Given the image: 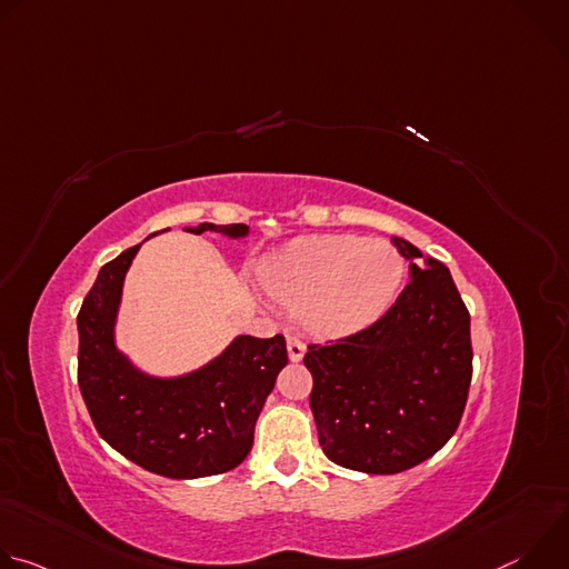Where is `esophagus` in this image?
<instances>
[{"label": "esophagus", "instance_id": "obj_1", "mask_svg": "<svg viewBox=\"0 0 569 569\" xmlns=\"http://www.w3.org/2000/svg\"><path fill=\"white\" fill-rule=\"evenodd\" d=\"M286 340H288V358L292 362H299L303 358V353H306V345L297 336H288Z\"/></svg>", "mask_w": 569, "mask_h": 569}]
</instances>
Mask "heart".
<instances>
[{"mask_svg":"<svg viewBox=\"0 0 569 569\" xmlns=\"http://www.w3.org/2000/svg\"><path fill=\"white\" fill-rule=\"evenodd\" d=\"M259 277L274 301L299 308L308 331L342 338L367 329L389 310L405 261L387 240L315 236L266 259Z\"/></svg>","mask_w":569,"mask_h":569,"instance_id":"heart-1","label":"heart"}]
</instances>
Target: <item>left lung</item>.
<instances>
[{"instance_id":"obj_1","label":"left lung","mask_w":569,"mask_h":569,"mask_svg":"<svg viewBox=\"0 0 569 569\" xmlns=\"http://www.w3.org/2000/svg\"><path fill=\"white\" fill-rule=\"evenodd\" d=\"M410 283L371 327L308 345L310 410L338 466L393 475L439 452L459 428L472 378L470 315L450 270L393 238Z\"/></svg>"}]
</instances>
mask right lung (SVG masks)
Here are the masks:
<instances>
[{
  "label": "right lung",
  "instance_id": "obj_1",
  "mask_svg": "<svg viewBox=\"0 0 569 569\" xmlns=\"http://www.w3.org/2000/svg\"><path fill=\"white\" fill-rule=\"evenodd\" d=\"M193 233L231 238L248 224L202 222ZM139 252L106 263L78 310V387L97 432L126 459L171 479L236 468L254 443V426L279 371L288 365L283 336H238L207 367L180 378L137 371L114 347L123 277Z\"/></svg>",
  "mask_w": 569,
  "mask_h": 569
}]
</instances>
